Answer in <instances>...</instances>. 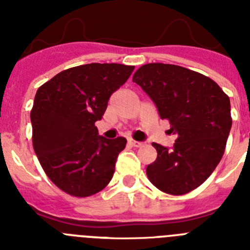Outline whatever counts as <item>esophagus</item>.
Wrapping results in <instances>:
<instances>
[{
  "instance_id": "34e87169",
  "label": "esophagus",
  "mask_w": 250,
  "mask_h": 250,
  "mask_svg": "<svg viewBox=\"0 0 250 250\" xmlns=\"http://www.w3.org/2000/svg\"><path fill=\"white\" fill-rule=\"evenodd\" d=\"M127 143L134 147L144 146V143H143V141H136V140H132V139H127Z\"/></svg>"
}]
</instances>
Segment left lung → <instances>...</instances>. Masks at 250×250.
Instances as JSON below:
<instances>
[{"mask_svg":"<svg viewBox=\"0 0 250 250\" xmlns=\"http://www.w3.org/2000/svg\"><path fill=\"white\" fill-rule=\"evenodd\" d=\"M169 120L176 140L152 143L158 158L146 174L158 189L183 195L202 185L222 160L231 127L230 100L209 77L182 66L147 63L132 76Z\"/></svg>","mask_w":250,"mask_h":250,"instance_id":"8db88e82","label":"left lung"}]
</instances>
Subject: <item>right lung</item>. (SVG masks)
<instances>
[{
  "label": "right lung",
  "mask_w": 250,
  "mask_h": 250,
  "mask_svg": "<svg viewBox=\"0 0 250 250\" xmlns=\"http://www.w3.org/2000/svg\"><path fill=\"white\" fill-rule=\"evenodd\" d=\"M134 68L121 63L76 66L37 90L31 110L32 144L46 175L65 193L94 195L112 179L126 139L100 136L95 123Z\"/></svg>",
  "instance_id": "1"
}]
</instances>
